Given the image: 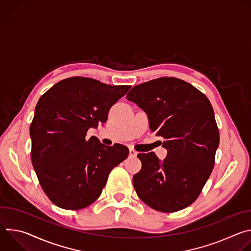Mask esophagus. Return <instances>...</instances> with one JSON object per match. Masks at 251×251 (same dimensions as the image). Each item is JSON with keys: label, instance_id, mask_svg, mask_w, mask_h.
Wrapping results in <instances>:
<instances>
[{"label": "esophagus", "instance_id": "1", "mask_svg": "<svg viewBox=\"0 0 251 251\" xmlns=\"http://www.w3.org/2000/svg\"><path fill=\"white\" fill-rule=\"evenodd\" d=\"M129 156L132 157V158H135V157L137 156V152H136L135 150H133V149H130V151H129Z\"/></svg>", "mask_w": 251, "mask_h": 251}]
</instances>
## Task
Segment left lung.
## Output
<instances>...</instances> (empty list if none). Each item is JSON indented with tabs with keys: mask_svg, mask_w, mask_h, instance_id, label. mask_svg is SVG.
<instances>
[{
	"mask_svg": "<svg viewBox=\"0 0 251 251\" xmlns=\"http://www.w3.org/2000/svg\"><path fill=\"white\" fill-rule=\"evenodd\" d=\"M126 98L149 118L168 150L161 162L154 152L138 154L142 163L133 176L138 197L150 207L175 212L191 205L212 172L220 144L219 128L207 97L176 77H160L134 86Z\"/></svg>",
	"mask_w": 251,
	"mask_h": 251,
	"instance_id": "1",
	"label": "left lung"
}]
</instances>
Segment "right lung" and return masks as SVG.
<instances>
[{"label": "right lung", "instance_id": "1", "mask_svg": "<svg viewBox=\"0 0 251 251\" xmlns=\"http://www.w3.org/2000/svg\"><path fill=\"white\" fill-rule=\"evenodd\" d=\"M131 88L88 77H69L40 98L30 123V158L39 182L57 206L77 210L94 202L112 169L129 155L121 144L105 146L89 128L107 121L111 108Z\"/></svg>", "mask_w": 251, "mask_h": 251}]
</instances>
